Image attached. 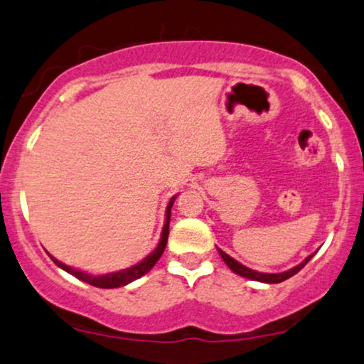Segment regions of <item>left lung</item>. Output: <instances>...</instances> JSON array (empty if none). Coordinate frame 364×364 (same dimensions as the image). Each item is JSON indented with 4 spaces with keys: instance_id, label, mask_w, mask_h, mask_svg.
Returning <instances> with one entry per match:
<instances>
[{
    "instance_id": "8db88e82",
    "label": "left lung",
    "mask_w": 364,
    "mask_h": 364,
    "mask_svg": "<svg viewBox=\"0 0 364 364\" xmlns=\"http://www.w3.org/2000/svg\"><path fill=\"white\" fill-rule=\"evenodd\" d=\"M219 254H220V257L224 259V262L228 264L230 271H234L235 274H239V276H242V277H247V279H252V281L267 282V284H277V282H282V281L289 279V277L297 274V272H299L301 269H303V267L306 266V264H308V262L311 261V257L314 256V254H311V256L306 257L303 262L297 264L296 267L289 269V271L277 272V274H267V272H257V271H252V269L242 266V264L237 262V261H235V259H232L230 256H228V254H225L224 251H220V249H219Z\"/></svg>"
}]
</instances>
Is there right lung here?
Here are the masks:
<instances>
[{"label":"right lung","instance_id":"add662e5","mask_svg":"<svg viewBox=\"0 0 364 364\" xmlns=\"http://www.w3.org/2000/svg\"><path fill=\"white\" fill-rule=\"evenodd\" d=\"M177 196H173L171 202H168L167 205V210H165V224H164V229H162V235H160V242L157 247L154 249L152 252L149 254L147 257L141 259L139 264H135V266L132 267H127V269H122V271H117V272H108V274H103V276H92L88 274V272H83L80 271V269H73L67 266V264L60 262L58 259H55L53 256L51 257V261H53L56 266L63 269V271L70 272V274L77 277V279L87 282L90 286H95V287H102V289H113V287H120V286H125V284H130L132 281L139 279L144 274H147L155 266V262L159 261L160 256L164 254V249L165 245H167V239H168V224H171V209L173 205V200H176Z\"/></svg>","mask_w":364,"mask_h":364}]
</instances>
